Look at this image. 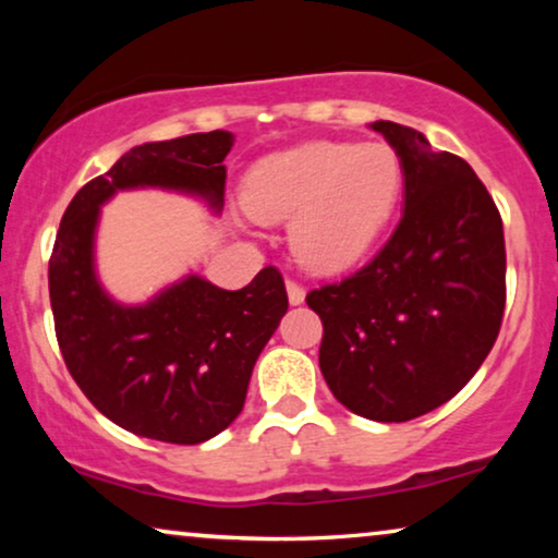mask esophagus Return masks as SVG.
<instances>
[{
    "label": "esophagus",
    "mask_w": 558,
    "mask_h": 558,
    "mask_svg": "<svg viewBox=\"0 0 558 558\" xmlns=\"http://www.w3.org/2000/svg\"><path fill=\"white\" fill-rule=\"evenodd\" d=\"M287 294H289V304H302L304 302V287L300 281L289 279L287 281Z\"/></svg>",
    "instance_id": "obj_1"
}]
</instances>
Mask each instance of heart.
<instances>
[{
  "label": "heart",
  "instance_id": "b5f03b06",
  "mask_svg": "<svg viewBox=\"0 0 558 558\" xmlns=\"http://www.w3.org/2000/svg\"><path fill=\"white\" fill-rule=\"evenodd\" d=\"M399 162L380 144L307 142L251 167L241 203L258 223H289L302 264L335 271L361 258L386 223Z\"/></svg>",
  "mask_w": 558,
  "mask_h": 558
}]
</instances>
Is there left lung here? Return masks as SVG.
Listing matches in <instances>:
<instances>
[{
  "label": "left lung",
  "mask_w": 558,
  "mask_h": 558,
  "mask_svg": "<svg viewBox=\"0 0 558 558\" xmlns=\"http://www.w3.org/2000/svg\"><path fill=\"white\" fill-rule=\"evenodd\" d=\"M401 159L403 213L384 248L312 289L319 371L335 399L373 422H409L460 393L498 340L506 239L490 193L462 157L422 132L373 124Z\"/></svg>",
  "instance_id": "obj_1"
}]
</instances>
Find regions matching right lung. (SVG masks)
Instances as JSON below:
<instances>
[{
	"label": "right lung",
	"mask_w": 558,
	"mask_h": 558,
	"mask_svg": "<svg viewBox=\"0 0 558 558\" xmlns=\"http://www.w3.org/2000/svg\"><path fill=\"white\" fill-rule=\"evenodd\" d=\"M231 132L187 134L129 149L86 182L63 213L48 284L56 338L88 401L121 429L170 445H201L241 414L251 371L289 307L284 279L266 266L248 287L203 277L140 307L104 292L94 269L98 208L129 187H167L223 208Z\"/></svg>",
	"instance_id": "1"
}]
</instances>
